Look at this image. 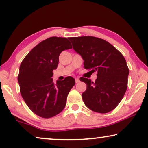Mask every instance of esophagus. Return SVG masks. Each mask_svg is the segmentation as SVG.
Segmentation results:
<instances>
[{"label":"esophagus","mask_w":148,"mask_h":148,"mask_svg":"<svg viewBox=\"0 0 148 148\" xmlns=\"http://www.w3.org/2000/svg\"><path fill=\"white\" fill-rule=\"evenodd\" d=\"M75 80H76V83H78V82H80V79L78 78H76V79H75Z\"/></svg>","instance_id":"1"}]
</instances>
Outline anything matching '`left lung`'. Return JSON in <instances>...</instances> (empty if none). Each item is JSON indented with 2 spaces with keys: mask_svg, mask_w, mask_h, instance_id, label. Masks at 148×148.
I'll return each mask as SVG.
<instances>
[{
  "mask_svg": "<svg viewBox=\"0 0 148 148\" xmlns=\"http://www.w3.org/2000/svg\"><path fill=\"white\" fill-rule=\"evenodd\" d=\"M73 49L84 60L85 69L97 72L92 82L81 77L86 90L82 97L92 111L107 113L115 109L127 88L130 70L123 56L111 43L92 36L70 37Z\"/></svg>",
  "mask_w": 148,
  "mask_h": 148,
  "instance_id": "8db88e82",
  "label": "left lung"
}]
</instances>
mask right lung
I'll return each instance as SVG.
<instances>
[{
	"instance_id": "1",
	"label": "right lung",
	"mask_w": 148,
	"mask_h": 148,
	"mask_svg": "<svg viewBox=\"0 0 148 148\" xmlns=\"http://www.w3.org/2000/svg\"><path fill=\"white\" fill-rule=\"evenodd\" d=\"M72 48L65 37H51L29 51L21 64L18 82L21 95L27 105L41 117L50 118L65 107L75 80L71 76L53 82V70L57 68L62 51Z\"/></svg>"
}]
</instances>
